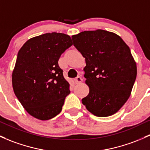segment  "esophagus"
Masks as SVG:
<instances>
[{"instance_id": "34e87169", "label": "esophagus", "mask_w": 150, "mask_h": 150, "mask_svg": "<svg viewBox=\"0 0 150 150\" xmlns=\"http://www.w3.org/2000/svg\"><path fill=\"white\" fill-rule=\"evenodd\" d=\"M82 81H83V79H82V78L80 76H78L76 77V78L75 79V82L76 83H81V82H82Z\"/></svg>"}]
</instances>
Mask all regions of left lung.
<instances>
[{"label":"left lung","instance_id":"1","mask_svg":"<svg viewBox=\"0 0 150 150\" xmlns=\"http://www.w3.org/2000/svg\"><path fill=\"white\" fill-rule=\"evenodd\" d=\"M71 38L86 60L89 93L82 104L96 117L115 114L129 97L137 77L129 47L118 35L101 29L82 31Z\"/></svg>","mask_w":150,"mask_h":150}]
</instances>
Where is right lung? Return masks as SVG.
<instances>
[{"label":"right lung","mask_w":150,"mask_h":150,"mask_svg":"<svg viewBox=\"0 0 150 150\" xmlns=\"http://www.w3.org/2000/svg\"><path fill=\"white\" fill-rule=\"evenodd\" d=\"M72 44L68 35L53 32L30 38L19 50L13 88L24 109L35 118L50 120L62 110L70 85L58 62Z\"/></svg>","instance_id":"right-lung-1"}]
</instances>
